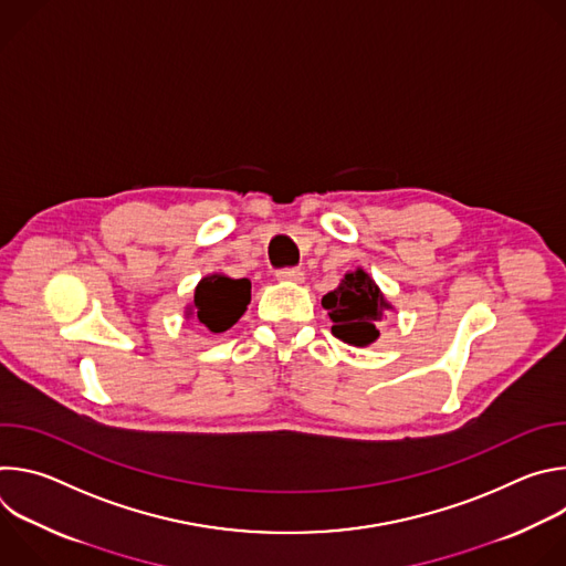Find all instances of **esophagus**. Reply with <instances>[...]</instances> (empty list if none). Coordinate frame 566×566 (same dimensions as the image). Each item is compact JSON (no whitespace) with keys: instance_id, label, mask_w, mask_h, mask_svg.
<instances>
[{"instance_id":"34e87169","label":"esophagus","mask_w":566,"mask_h":566,"mask_svg":"<svg viewBox=\"0 0 566 566\" xmlns=\"http://www.w3.org/2000/svg\"><path fill=\"white\" fill-rule=\"evenodd\" d=\"M275 277L280 280V282H304V273H302V269H280L277 273H275Z\"/></svg>"}]
</instances>
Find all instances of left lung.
<instances>
[{"instance_id": "8db88e82", "label": "left lung", "mask_w": 566, "mask_h": 566, "mask_svg": "<svg viewBox=\"0 0 566 566\" xmlns=\"http://www.w3.org/2000/svg\"><path fill=\"white\" fill-rule=\"evenodd\" d=\"M322 306L334 322L332 334L347 345L367 347L378 338L376 325L382 313L391 308L376 282L356 269L340 280V286L322 297Z\"/></svg>"}]
</instances>
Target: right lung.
Segmentation results:
<instances>
[{"instance_id":"obj_1","label":"right lung","mask_w":566,"mask_h":566,"mask_svg":"<svg viewBox=\"0 0 566 566\" xmlns=\"http://www.w3.org/2000/svg\"><path fill=\"white\" fill-rule=\"evenodd\" d=\"M251 304V282L228 275H208L195 289L188 315H195L212 334L228 332Z\"/></svg>"}]
</instances>
